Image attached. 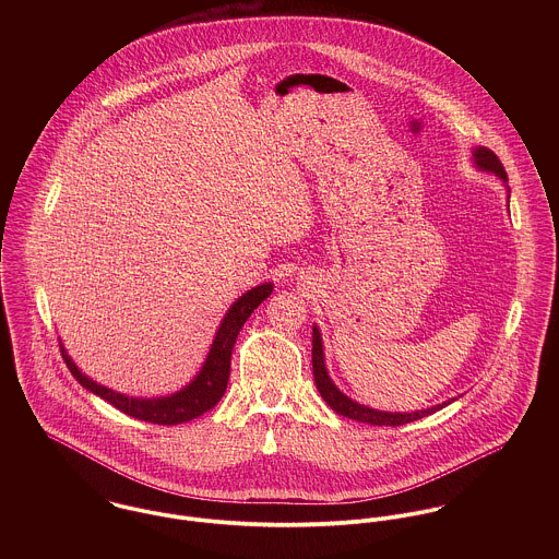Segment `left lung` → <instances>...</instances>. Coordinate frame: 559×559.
Returning a JSON list of instances; mask_svg holds the SVG:
<instances>
[{"instance_id":"1","label":"left lung","mask_w":559,"mask_h":559,"mask_svg":"<svg viewBox=\"0 0 559 559\" xmlns=\"http://www.w3.org/2000/svg\"><path fill=\"white\" fill-rule=\"evenodd\" d=\"M472 159H474L476 169L495 174L503 182V187L508 191V202H510V187L506 185L508 176H506V169H503L501 160L497 159V155L492 151H488L486 146H479V148L472 151ZM312 368H314V383H317L320 396L337 415H344V417L355 419V421L372 424V426H402V424L421 419L426 415H432L439 408H443V406H448V404H452L456 400H448V402H441L437 406L413 411V413H392V411H379V408L359 404L357 400L348 399L344 392H340V388L331 381V377L326 372L324 350H322V335H320V329L317 324L312 326Z\"/></svg>"}]
</instances>
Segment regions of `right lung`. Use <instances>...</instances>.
<instances>
[{"instance_id":"obj_1","label":"right lung","mask_w":559,"mask_h":559,"mask_svg":"<svg viewBox=\"0 0 559 559\" xmlns=\"http://www.w3.org/2000/svg\"><path fill=\"white\" fill-rule=\"evenodd\" d=\"M271 293H273V284L264 282V284L247 290L245 295H240L239 299L230 306V310L226 312V317L222 319L219 329L215 331V340L211 344V350H209L200 372L182 390H178V392H174L169 396L138 399V396L114 392L111 388H105V385L92 381L85 372H81L80 366L73 361L69 350L60 342L62 357H64L71 374L78 379L81 388H85L87 392L107 400L118 411H122V413H127V415H131L135 419L151 421V424L176 426V424L195 419L202 413L211 411L222 400V396L226 394L228 379H230V357H233V348L237 344L239 331L242 329L245 320L251 317V312Z\"/></svg>"}]
</instances>
